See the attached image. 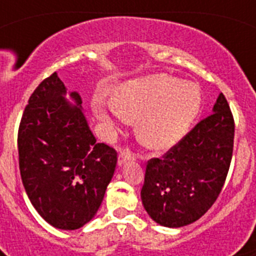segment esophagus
I'll list each match as a JSON object with an SVG mask.
<instances>
[{"instance_id":"esophagus-1","label":"esophagus","mask_w":256,"mask_h":256,"mask_svg":"<svg viewBox=\"0 0 256 256\" xmlns=\"http://www.w3.org/2000/svg\"><path fill=\"white\" fill-rule=\"evenodd\" d=\"M136 155L130 150H123L119 152V156H118V162L119 165H122L123 162H126V160H134Z\"/></svg>"}]
</instances>
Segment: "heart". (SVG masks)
<instances>
[{
  "mask_svg": "<svg viewBox=\"0 0 256 256\" xmlns=\"http://www.w3.org/2000/svg\"><path fill=\"white\" fill-rule=\"evenodd\" d=\"M200 108L198 86L164 73L126 82L118 90L114 104L94 102V112L105 122H112V114L124 120L140 118V140L152 148H168L177 144Z\"/></svg>",
  "mask_w": 256,
  "mask_h": 256,
  "instance_id": "b5f03b06",
  "label": "heart"
}]
</instances>
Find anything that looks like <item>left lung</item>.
I'll list each match as a JSON object with an SVG mask.
<instances>
[{
  "label": "left lung",
  "mask_w": 256,
  "mask_h": 256,
  "mask_svg": "<svg viewBox=\"0 0 256 256\" xmlns=\"http://www.w3.org/2000/svg\"><path fill=\"white\" fill-rule=\"evenodd\" d=\"M234 120L224 94L212 114L198 122L162 159L148 162L141 198L148 216L164 227L191 224L216 202L230 170Z\"/></svg>",
  "instance_id": "1"
}]
</instances>
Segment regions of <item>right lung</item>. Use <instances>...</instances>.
Returning <instances> with one entry per match:
<instances>
[{
  "label": "right lung",
  "instance_id": "1",
  "mask_svg": "<svg viewBox=\"0 0 256 256\" xmlns=\"http://www.w3.org/2000/svg\"><path fill=\"white\" fill-rule=\"evenodd\" d=\"M54 73L29 97L18 132L19 168L26 195L47 223L78 230L100 208L116 166V151L96 142L78 92Z\"/></svg>",
  "mask_w": 256,
  "mask_h": 256
}]
</instances>
